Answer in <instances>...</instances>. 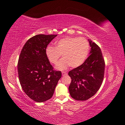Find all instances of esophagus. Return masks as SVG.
I'll list each match as a JSON object with an SVG mask.
<instances>
[{"mask_svg": "<svg viewBox=\"0 0 125 125\" xmlns=\"http://www.w3.org/2000/svg\"><path fill=\"white\" fill-rule=\"evenodd\" d=\"M62 76H65L67 75V73L65 72V71H62Z\"/></svg>", "mask_w": 125, "mask_h": 125, "instance_id": "34e87169", "label": "esophagus"}]
</instances>
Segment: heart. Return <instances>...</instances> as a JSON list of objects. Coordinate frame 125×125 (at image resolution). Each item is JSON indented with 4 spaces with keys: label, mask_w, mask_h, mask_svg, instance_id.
I'll use <instances>...</instances> for the list:
<instances>
[{
    "label": "heart",
    "mask_w": 125,
    "mask_h": 125,
    "mask_svg": "<svg viewBox=\"0 0 125 125\" xmlns=\"http://www.w3.org/2000/svg\"><path fill=\"white\" fill-rule=\"evenodd\" d=\"M90 50L88 41L84 38L66 37L55 43V46H49L46 49L47 59L50 63L56 64L62 55V58L56 68L64 70L68 67H79L86 60Z\"/></svg>",
    "instance_id": "b5f03b06"
}]
</instances>
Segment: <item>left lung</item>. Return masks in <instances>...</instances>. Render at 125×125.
<instances>
[{
	"label": "left lung",
	"mask_w": 125,
	"mask_h": 125,
	"mask_svg": "<svg viewBox=\"0 0 125 125\" xmlns=\"http://www.w3.org/2000/svg\"><path fill=\"white\" fill-rule=\"evenodd\" d=\"M89 56L83 64L70 71L69 87L70 95L76 100L84 101L94 95L102 85L105 71V61L100 47L89 40Z\"/></svg>",
	"instance_id": "obj_1"
}]
</instances>
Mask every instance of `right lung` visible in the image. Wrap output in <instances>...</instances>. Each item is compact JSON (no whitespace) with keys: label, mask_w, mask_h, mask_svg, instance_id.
<instances>
[{"label":"right lung","mask_w":125,"mask_h":125,"mask_svg":"<svg viewBox=\"0 0 125 125\" xmlns=\"http://www.w3.org/2000/svg\"><path fill=\"white\" fill-rule=\"evenodd\" d=\"M57 35L38 34L23 46L19 58L18 72L23 91L36 102H44L52 96L58 81L62 77L54 70L48 60L46 49Z\"/></svg>","instance_id":"obj_1"}]
</instances>
